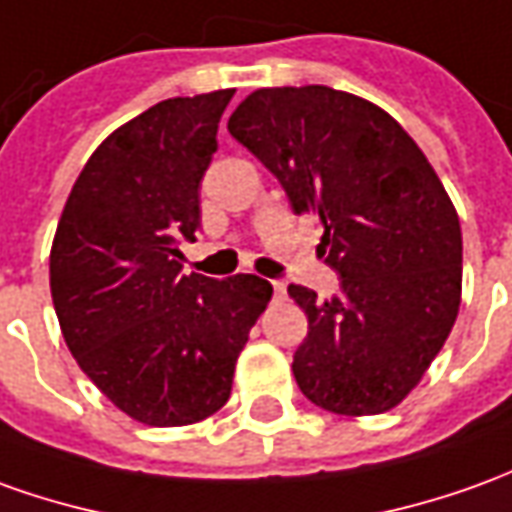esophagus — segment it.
Here are the masks:
<instances>
[{
    "label": "esophagus",
    "instance_id": "1",
    "mask_svg": "<svg viewBox=\"0 0 512 512\" xmlns=\"http://www.w3.org/2000/svg\"><path fill=\"white\" fill-rule=\"evenodd\" d=\"M273 292H276V298H284L287 295V284L284 281H273Z\"/></svg>",
    "mask_w": 512,
    "mask_h": 512
}]
</instances>
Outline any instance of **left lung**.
Masks as SVG:
<instances>
[{
  "instance_id": "left-lung-1",
  "label": "left lung",
  "mask_w": 512,
  "mask_h": 512,
  "mask_svg": "<svg viewBox=\"0 0 512 512\" xmlns=\"http://www.w3.org/2000/svg\"><path fill=\"white\" fill-rule=\"evenodd\" d=\"M284 186L295 214H317V253L340 292L290 284L309 331L292 373L337 415L393 410L449 337L463 290V234L438 172L379 105L329 86L259 88L228 119Z\"/></svg>"
}]
</instances>
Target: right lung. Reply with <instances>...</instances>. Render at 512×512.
Here are the masks:
<instances>
[{"label": "right lung", "instance_id": "1", "mask_svg": "<svg viewBox=\"0 0 512 512\" xmlns=\"http://www.w3.org/2000/svg\"><path fill=\"white\" fill-rule=\"evenodd\" d=\"M231 97L234 88L172 97L116 128L74 181L52 239L63 340L102 396L139 424L186 426L220 410L273 295L250 273H181Z\"/></svg>", "mask_w": 512, "mask_h": 512}]
</instances>
